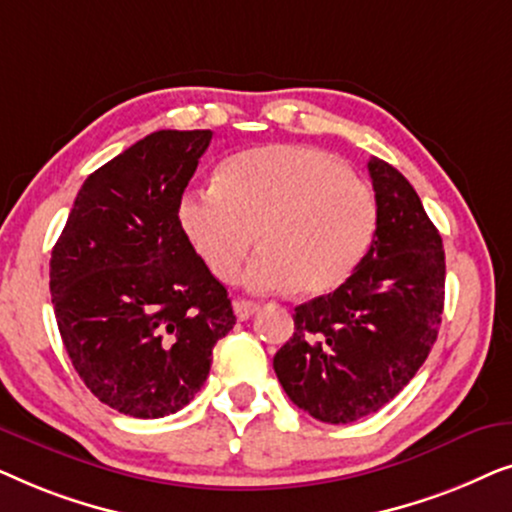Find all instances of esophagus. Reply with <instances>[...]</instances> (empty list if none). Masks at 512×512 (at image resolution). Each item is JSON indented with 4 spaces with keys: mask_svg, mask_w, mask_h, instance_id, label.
I'll list each match as a JSON object with an SVG mask.
<instances>
[{
    "mask_svg": "<svg viewBox=\"0 0 512 512\" xmlns=\"http://www.w3.org/2000/svg\"><path fill=\"white\" fill-rule=\"evenodd\" d=\"M233 310H235V317L240 319V321H244V319H249L251 314H256L258 310H261V305L254 303V300L237 298V300H233Z\"/></svg>",
    "mask_w": 512,
    "mask_h": 512,
    "instance_id": "esophagus-1",
    "label": "esophagus"
}]
</instances>
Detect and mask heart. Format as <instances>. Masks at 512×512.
I'll return each instance as SVG.
<instances>
[{
	"label": "heart",
	"mask_w": 512,
	"mask_h": 512,
	"mask_svg": "<svg viewBox=\"0 0 512 512\" xmlns=\"http://www.w3.org/2000/svg\"><path fill=\"white\" fill-rule=\"evenodd\" d=\"M179 223L219 279L235 277L258 233L263 251L244 284L319 296L359 268L375 240L380 205L373 188L331 153L279 144L228 158L216 186L181 198Z\"/></svg>",
	"instance_id": "1"
}]
</instances>
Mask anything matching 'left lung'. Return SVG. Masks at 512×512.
Listing matches in <instances>:
<instances>
[{"label":"left lung","mask_w":512,"mask_h":512,"mask_svg":"<svg viewBox=\"0 0 512 512\" xmlns=\"http://www.w3.org/2000/svg\"><path fill=\"white\" fill-rule=\"evenodd\" d=\"M380 223L368 254L328 296L296 307L275 354L286 396L319 422L349 424L403 391L438 338L445 251L422 200L396 167L368 163Z\"/></svg>","instance_id":"left-lung-1"}]
</instances>
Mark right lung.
<instances>
[{"label": "right lung", "instance_id": "obj_1", "mask_svg": "<svg viewBox=\"0 0 512 512\" xmlns=\"http://www.w3.org/2000/svg\"><path fill=\"white\" fill-rule=\"evenodd\" d=\"M209 130H158L83 181L51 254L55 319L86 387L137 419L193 401L235 326L228 291L195 254L179 202Z\"/></svg>", "mask_w": 512, "mask_h": 512}]
</instances>
